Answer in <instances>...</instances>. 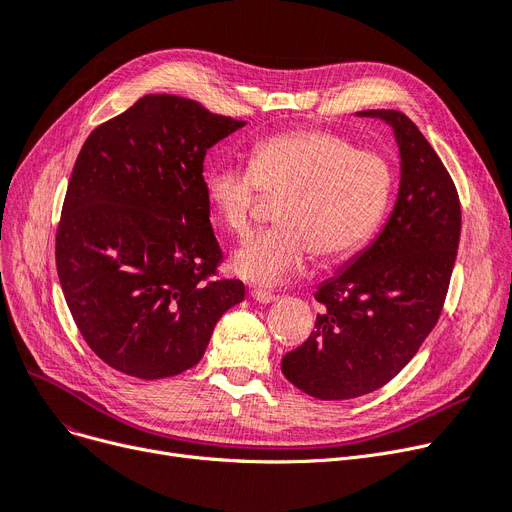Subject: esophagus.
I'll list each match as a JSON object with an SVG mask.
<instances>
[{
    "label": "esophagus",
    "instance_id": "obj_1",
    "mask_svg": "<svg viewBox=\"0 0 512 512\" xmlns=\"http://www.w3.org/2000/svg\"><path fill=\"white\" fill-rule=\"evenodd\" d=\"M251 297H253L255 301H259V303H272V301H276V299H278V295H276V293H272V291H265V288H257V286H253V288H251Z\"/></svg>",
    "mask_w": 512,
    "mask_h": 512
}]
</instances>
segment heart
Returning <instances> with one entry per match:
<instances>
[{
  "mask_svg": "<svg viewBox=\"0 0 512 512\" xmlns=\"http://www.w3.org/2000/svg\"><path fill=\"white\" fill-rule=\"evenodd\" d=\"M393 171L383 154L324 129L274 133L251 148L249 167L219 163L207 177L217 217L234 236L253 230L263 192L284 198L278 228L261 232L232 255V270L253 284L295 276L309 251L337 263L360 251L389 207Z\"/></svg>",
  "mask_w": 512,
  "mask_h": 512,
  "instance_id": "heart-1",
  "label": "heart"
}]
</instances>
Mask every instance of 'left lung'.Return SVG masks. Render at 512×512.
<instances>
[{"instance_id":"1","label":"left lung","mask_w":512,"mask_h":512,"mask_svg":"<svg viewBox=\"0 0 512 512\" xmlns=\"http://www.w3.org/2000/svg\"><path fill=\"white\" fill-rule=\"evenodd\" d=\"M387 121L402 180L387 226L339 276L316 291L322 311L282 372L318 399H351L387 385L435 328L460 240V201L448 169L399 110H362Z\"/></svg>"}]
</instances>
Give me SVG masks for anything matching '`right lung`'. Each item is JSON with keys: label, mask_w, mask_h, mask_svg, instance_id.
Listing matches in <instances>:
<instances>
[{"label": "right lung", "mask_w": 512, "mask_h": 512, "mask_svg": "<svg viewBox=\"0 0 512 512\" xmlns=\"http://www.w3.org/2000/svg\"><path fill=\"white\" fill-rule=\"evenodd\" d=\"M244 121L188 98L144 96L98 125L75 161L56 230L71 316L98 358L144 381L201 362L217 320L244 299L219 278L207 150Z\"/></svg>", "instance_id": "right-lung-1"}]
</instances>
